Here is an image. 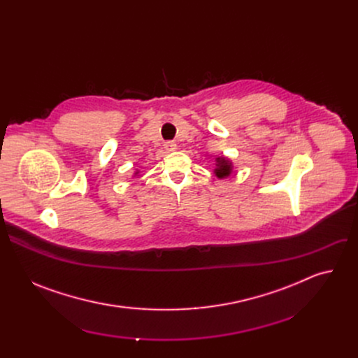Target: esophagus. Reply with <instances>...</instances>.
I'll return each instance as SVG.
<instances>
[{"mask_svg": "<svg viewBox=\"0 0 358 358\" xmlns=\"http://www.w3.org/2000/svg\"><path fill=\"white\" fill-rule=\"evenodd\" d=\"M164 148H166L167 151H176V150H177V144H176L174 141H166V143H164Z\"/></svg>", "mask_w": 358, "mask_h": 358, "instance_id": "obj_1", "label": "esophagus"}]
</instances>
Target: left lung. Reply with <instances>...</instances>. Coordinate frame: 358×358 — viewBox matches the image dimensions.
<instances>
[{"label": "left lung", "instance_id": "left-lung-1", "mask_svg": "<svg viewBox=\"0 0 358 358\" xmlns=\"http://www.w3.org/2000/svg\"><path fill=\"white\" fill-rule=\"evenodd\" d=\"M215 176L218 178H225L232 173V163L231 160L225 159V157H218L217 159V169L214 170Z\"/></svg>", "mask_w": 358, "mask_h": 358}]
</instances>
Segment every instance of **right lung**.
Here are the masks:
<instances>
[{"label":"right lung","mask_w":358,"mask_h":358,"mask_svg":"<svg viewBox=\"0 0 358 358\" xmlns=\"http://www.w3.org/2000/svg\"><path fill=\"white\" fill-rule=\"evenodd\" d=\"M136 174H137V173H136Z\"/></svg>","instance_id":"obj_1"}]
</instances>
